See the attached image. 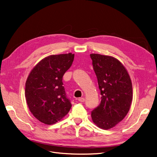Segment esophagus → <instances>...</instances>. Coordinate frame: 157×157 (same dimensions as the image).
I'll use <instances>...</instances> for the list:
<instances>
[{
	"label": "esophagus",
	"mask_w": 157,
	"mask_h": 157,
	"mask_svg": "<svg viewBox=\"0 0 157 157\" xmlns=\"http://www.w3.org/2000/svg\"><path fill=\"white\" fill-rule=\"evenodd\" d=\"M85 98H79L78 99V101H79V102H81V103H83V102H84L85 101Z\"/></svg>",
	"instance_id": "1"
}]
</instances>
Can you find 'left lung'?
Returning a JSON list of instances; mask_svg holds the SVG:
<instances>
[{
  "mask_svg": "<svg viewBox=\"0 0 157 157\" xmlns=\"http://www.w3.org/2000/svg\"><path fill=\"white\" fill-rule=\"evenodd\" d=\"M92 65L101 95L100 105L91 113L99 128L109 129L123 119L132 99V81L124 66L110 56L91 54Z\"/></svg>",
  "mask_w": 157,
  "mask_h": 157,
  "instance_id": "obj_1",
  "label": "left lung"
}]
</instances>
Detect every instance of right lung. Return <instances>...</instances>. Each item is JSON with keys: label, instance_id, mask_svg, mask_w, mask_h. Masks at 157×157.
I'll list each match as a JSON object with an SVG mask.
<instances>
[{"label": "right lung", "instance_id": "right-lung-1", "mask_svg": "<svg viewBox=\"0 0 157 157\" xmlns=\"http://www.w3.org/2000/svg\"><path fill=\"white\" fill-rule=\"evenodd\" d=\"M74 54L47 56L30 72L25 82L27 104L34 117L45 124H53L69 113L72 105L66 96L63 76L72 64Z\"/></svg>", "mask_w": 157, "mask_h": 157}]
</instances>
